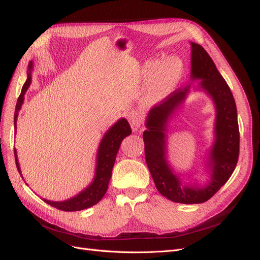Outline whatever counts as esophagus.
<instances>
[{
  "label": "esophagus",
  "mask_w": 260,
  "mask_h": 260,
  "mask_svg": "<svg viewBox=\"0 0 260 260\" xmlns=\"http://www.w3.org/2000/svg\"><path fill=\"white\" fill-rule=\"evenodd\" d=\"M128 120L133 131H137L142 124V116L138 111H131L128 114Z\"/></svg>",
  "instance_id": "1"
}]
</instances>
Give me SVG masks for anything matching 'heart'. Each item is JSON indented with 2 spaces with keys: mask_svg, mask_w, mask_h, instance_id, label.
I'll return each mask as SVG.
<instances>
[{
  "mask_svg": "<svg viewBox=\"0 0 260 260\" xmlns=\"http://www.w3.org/2000/svg\"><path fill=\"white\" fill-rule=\"evenodd\" d=\"M183 72V65L177 58H169L162 64L152 61L147 66V75H152L148 86V96L151 100H159L174 88Z\"/></svg>",
  "mask_w": 260,
  "mask_h": 260,
  "instance_id": "heart-1",
  "label": "heart"
}]
</instances>
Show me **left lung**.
<instances>
[{"mask_svg": "<svg viewBox=\"0 0 260 260\" xmlns=\"http://www.w3.org/2000/svg\"><path fill=\"white\" fill-rule=\"evenodd\" d=\"M191 44L192 79L202 80L201 86L209 93L217 108L216 142L210 152L211 182L204 188L182 185L171 172L165 157L164 132L167 119L182 103L190 85L175 90L162 103L153 107L147 117L148 129L143 132L145 160L156 188L166 199L181 204H200L211 199L233 174L240 153L237 105L232 92L203 46L193 42Z\"/></svg>", "mask_w": 260, "mask_h": 260, "instance_id": "left-lung-1", "label": "left lung"}]
</instances>
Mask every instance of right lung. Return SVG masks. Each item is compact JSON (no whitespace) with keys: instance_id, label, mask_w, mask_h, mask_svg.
Segmentation results:
<instances>
[{"instance_id":"obj_1","label":"right lung","mask_w":260,"mask_h":260,"mask_svg":"<svg viewBox=\"0 0 260 260\" xmlns=\"http://www.w3.org/2000/svg\"><path fill=\"white\" fill-rule=\"evenodd\" d=\"M31 67H32V64L30 62L29 69H31ZM30 82H31V76L29 73L27 81L22 85L21 93L17 100L16 108H15V115H14L15 130H16V120L18 116V111L21 107V104L23 102V95H25L28 86L30 85ZM131 132L132 131L130 128V124L125 119L118 120L113 127L106 132V135L103 138V140H102L100 148H99L95 178H94V181L90 184V186L86 187L83 192H81L79 195H77L76 198H73L65 202H51L48 200H43V201L45 203H48L49 205L64 211L82 210V209L96 205V204L103 199V196L105 195L108 188L109 180H111V177H112V170L115 164L117 152L121 144V141L125 137L131 135ZM14 154H15V161H16V167L21 176L19 164L17 160L16 149H14Z\"/></svg>"}]
</instances>
